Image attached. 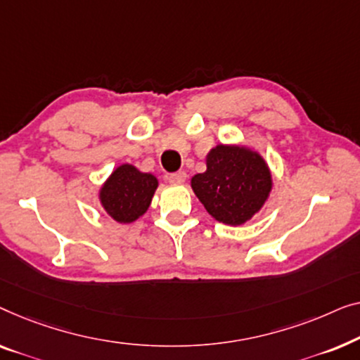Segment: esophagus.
I'll return each instance as SVG.
<instances>
[{
    "label": "esophagus",
    "instance_id": "34e87169",
    "mask_svg": "<svg viewBox=\"0 0 360 360\" xmlns=\"http://www.w3.org/2000/svg\"><path fill=\"white\" fill-rule=\"evenodd\" d=\"M186 178H187V176H186L184 171H179V173H174V174L169 176V182H171V184H174V186H179L186 181Z\"/></svg>",
    "mask_w": 360,
    "mask_h": 360
}]
</instances>
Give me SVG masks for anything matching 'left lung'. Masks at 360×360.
Wrapping results in <instances>:
<instances>
[{
  "mask_svg": "<svg viewBox=\"0 0 360 360\" xmlns=\"http://www.w3.org/2000/svg\"><path fill=\"white\" fill-rule=\"evenodd\" d=\"M205 163V173L195 174L191 187L217 221L243 225L264 207L274 182L259 151L241 143H219Z\"/></svg>",
  "mask_w": 360,
  "mask_h": 360,
  "instance_id": "8db88e82",
  "label": "left lung"
}]
</instances>
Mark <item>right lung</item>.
Here are the masks:
<instances>
[{
	"instance_id": "1",
	"label": "right lung",
	"mask_w": 360,
	"mask_h": 360,
	"mask_svg": "<svg viewBox=\"0 0 360 360\" xmlns=\"http://www.w3.org/2000/svg\"><path fill=\"white\" fill-rule=\"evenodd\" d=\"M158 178L136 166L124 163L115 168L99 187L98 199L105 214L117 224H134L148 210Z\"/></svg>"
}]
</instances>
